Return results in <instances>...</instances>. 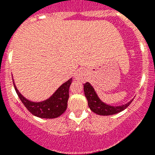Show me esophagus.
<instances>
[{
	"mask_svg": "<svg viewBox=\"0 0 155 155\" xmlns=\"http://www.w3.org/2000/svg\"><path fill=\"white\" fill-rule=\"evenodd\" d=\"M75 79L80 81H84L85 80V74H84V70H78L77 71V73L74 75Z\"/></svg>",
	"mask_w": 155,
	"mask_h": 155,
	"instance_id": "1",
	"label": "esophagus"
}]
</instances>
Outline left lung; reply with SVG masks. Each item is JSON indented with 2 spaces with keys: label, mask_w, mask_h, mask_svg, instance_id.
<instances>
[{
  "label": "left lung",
  "mask_w": 155,
  "mask_h": 155,
  "mask_svg": "<svg viewBox=\"0 0 155 155\" xmlns=\"http://www.w3.org/2000/svg\"><path fill=\"white\" fill-rule=\"evenodd\" d=\"M84 91L87 100V105L91 110L94 113L101 115V116H110V115L120 113L127 109L133 101L131 100L128 103L120 105V106H112V105L105 104L98 98L93 87L88 82H86L85 84H84Z\"/></svg>",
  "instance_id": "8db88e82"
}]
</instances>
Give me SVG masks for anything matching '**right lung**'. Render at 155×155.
Masks as SVG:
<instances>
[{"instance_id":"add662e5","label":"right lung","mask_w":155,"mask_h":155,"mask_svg":"<svg viewBox=\"0 0 155 155\" xmlns=\"http://www.w3.org/2000/svg\"><path fill=\"white\" fill-rule=\"evenodd\" d=\"M71 82L72 78L64 83L50 98L40 102H31L24 98L18 91L14 82L13 84L20 100L31 114L39 118L53 119L61 116L67 109Z\"/></svg>"}]
</instances>
